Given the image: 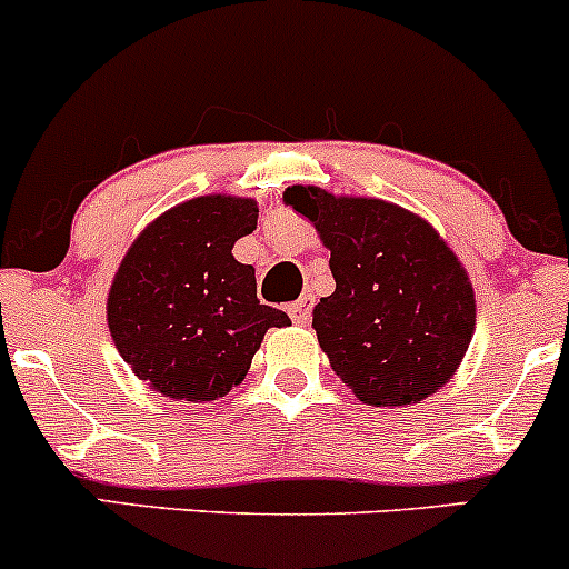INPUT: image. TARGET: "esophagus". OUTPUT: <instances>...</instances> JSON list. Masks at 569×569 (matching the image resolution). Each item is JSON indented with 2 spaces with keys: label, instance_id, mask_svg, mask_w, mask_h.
Returning <instances> with one entry per match:
<instances>
[{
  "label": "esophagus",
  "instance_id": "obj_1",
  "mask_svg": "<svg viewBox=\"0 0 569 569\" xmlns=\"http://www.w3.org/2000/svg\"><path fill=\"white\" fill-rule=\"evenodd\" d=\"M289 317L295 325H308V319H311V297H302V300L291 302Z\"/></svg>",
  "mask_w": 569,
  "mask_h": 569
}]
</instances>
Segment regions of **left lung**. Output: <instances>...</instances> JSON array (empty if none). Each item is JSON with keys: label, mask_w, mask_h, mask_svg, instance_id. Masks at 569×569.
Listing matches in <instances>:
<instances>
[{"label": "left lung", "mask_w": 569, "mask_h": 569, "mask_svg": "<svg viewBox=\"0 0 569 569\" xmlns=\"http://www.w3.org/2000/svg\"><path fill=\"white\" fill-rule=\"evenodd\" d=\"M286 203L330 248L336 291L313 308L332 371L363 405L401 407L451 380L473 336L462 263L429 222L377 198L289 187Z\"/></svg>", "instance_id": "left-lung-1"}]
</instances>
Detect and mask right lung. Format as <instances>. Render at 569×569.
<instances>
[{"instance_id": "right-lung-1", "label": "right lung", "mask_w": 569, "mask_h": 569, "mask_svg": "<svg viewBox=\"0 0 569 569\" xmlns=\"http://www.w3.org/2000/svg\"><path fill=\"white\" fill-rule=\"evenodd\" d=\"M248 198L206 194L164 211L120 261L107 302L112 341L153 391L214 401L244 380L269 327L291 319L256 297L233 242L256 231Z\"/></svg>"}]
</instances>
